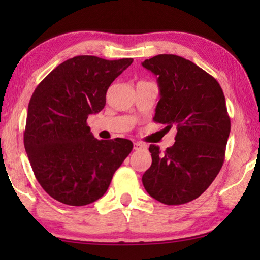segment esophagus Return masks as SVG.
I'll return each mask as SVG.
<instances>
[{
  "instance_id": "esophagus-1",
  "label": "esophagus",
  "mask_w": 260,
  "mask_h": 260,
  "mask_svg": "<svg viewBox=\"0 0 260 260\" xmlns=\"http://www.w3.org/2000/svg\"><path fill=\"white\" fill-rule=\"evenodd\" d=\"M134 149L135 150H142V149H147V145L142 142H136V143H134Z\"/></svg>"
}]
</instances>
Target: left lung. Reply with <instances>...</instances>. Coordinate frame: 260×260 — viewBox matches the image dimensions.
Segmentation results:
<instances>
[{"mask_svg":"<svg viewBox=\"0 0 260 260\" xmlns=\"http://www.w3.org/2000/svg\"><path fill=\"white\" fill-rule=\"evenodd\" d=\"M142 66L157 77L161 98L154 120L177 129L165 152L149 147L152 162L142 182L162 204H187L211 186L223 165L231 131L225 95L211 74L182 56L158 54Z\"/></svg>","mask_w":260,"mask_h":260,"instance_id":"8db88e82","label":"left lung"}]
</instances>
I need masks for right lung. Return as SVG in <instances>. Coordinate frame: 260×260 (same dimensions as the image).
<instances>
[{
  "label": "right lung",
  "mask_w": 260,
  "mask_h": 260,
  "mask_svg": "<svg viewBox=\"0 0 260 260\" xmlns=\"http://www.w3.org/2000/svg\"><path fill=\"white\" fill-rule=\"evenodd\" d=\"M133 61L78 55L56 66L35 88L24 149L38 182L59 202L85 206L98 200L133 150L125 138L97 140L86 123L104 109L109 86Z\"/></svg>",
  "instance_id": "1"
}]
</instances>
